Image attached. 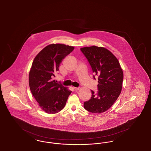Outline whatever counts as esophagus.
Wrapping results in <instances>:
<instances>
[{
  "label": "esophagus",
  "instance_id": "esophagus-1",
  "mask_svg": "<svg viewBox=\"0 0 151 151\" xmlns=\"http://www.w3.org/2000/svg\"><path fill=\"white\" fill-rule=\"evenodd\" d=\"M73 89L75 90V91H79V89H80V88H73Z\"/></svg>",
  "mask_w": 151,
  "mask_h": 151
}]
</instances>
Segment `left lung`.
Instances as JSON below:
<instances>
[{
  "instance_id": "8db88e82",
  "label": "left lung",
  "mask_w": 151,
  "mask_h": 151,
  "mask_svg": "<svg viewBox=\"0 0 151 151\" xmlns=\"http://www.w3.org/2000/svg\"><path fill=\"white\" fill-rule=\"evenodd\" d=\"M93 72L98 77V91L91 90L92 97L84 107L93 113H101L110 108L121 92L123 73L116 58L105 48L93 46L80 49Z\"/></svg>"
}]
</instances>
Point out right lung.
I'll return each instance as SVG.
<instances>
[{
    "label": "right lung",
    "instance_id": "add662e5",
    "mask_svg": "<svg viewBox=\"0 0 151 151\" xmlns=\"http://www.w3.org/2000/svg\"><path fill=\"white\" fill-rule=\"evenodd\" d=\"M74 47L63 44L46 46L36 56L29 74L30 91L39 106L47 113L55 114L65 105L71 91L53 80L65 57Z\"/></svg>",
    "mask_w": 151,
    "mask_h": 151
}]
</instances>
